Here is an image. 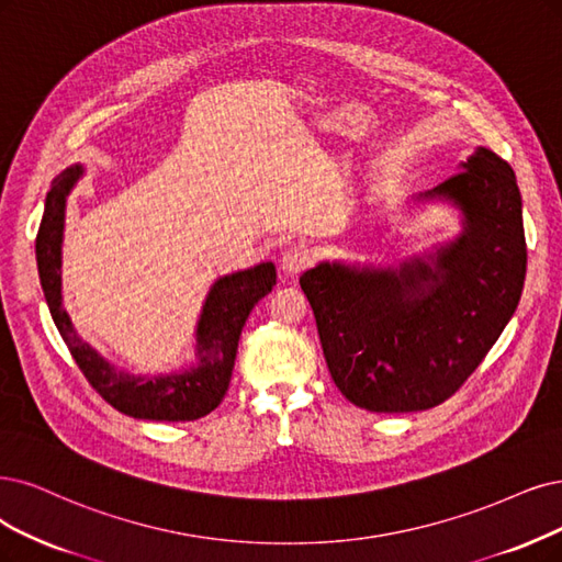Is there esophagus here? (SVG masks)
<instances>
[{"label": "esophagus", "instance_id": "esophagus-1", "mask_svg": "<svg viewBox=\"0 0 562 562\" xmlns=\"http://www.w3.org/2000/svg\"><path fill=\"white\" fill-rule=\"evenodd\" d=\"M313 259H315V252L313 249H310L307 245H292L286 249V252L282 255V261H280V266H282V270L284 273H289V276H299L301 270H305L310 263H313Z\"/></svg>", "mask_w": 562, "mask_h": 562}]
</instances>
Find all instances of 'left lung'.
<instances>
[{
  "label": "left lung",
  "instance_id": "8db88e82",
  "mask_svg": "<svg viewBox=\"0 0 562 562\" xmlns=\"http://www.w3.org/2000/svg\"><path fill=\"white\" fill-rule=\"evenodd\" d=\"M463 213L461 236L398 268L305 270L324 359L342 396L370 412H417L451 398L512 319L526 280L521 192L512 166L476 148L419 201Z\"/></svg>",
  "mask_w": 562,
  "mask_h": 562
}]
</instances>
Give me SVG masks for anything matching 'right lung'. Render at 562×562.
Returning a JSON list of instances; mask_svg holds the SVG:
<instances>
[{
	"instance_id": "add662e5",
	"label": "right lung",
	"mask_w": 562,
	"mask_h": 562,
	"mask_svg": "<svg viewBox=\"0 0 562 562\" xmlns=\"http://www.w3.org/2000/svg\"><path fill=\"white\" fill-rule=\"evenodd\" d=\"M80 176L82 166L76 164L53 180L36 236L38 280L61 340L67 342L92 389L117 412L150 422H194L205 417L222 403L232 382L240 330L252 307L273 289L276 266L266 261L238 270L211 286L196 324L199 363L194 368L159 378L127 375L76 336L67 310L61 307V234L67 196Z\"/></svg>"
}]
</instances>
